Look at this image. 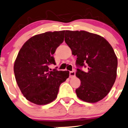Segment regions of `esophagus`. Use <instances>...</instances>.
<instances>
[{"mask_svg":"<svg viewBox=\"0 0 128 128\" xmlns=\"http://www.w3.org/2000/svg\"><path fill=\"white\" fill-rule=\"evenodd\" d=\"M75 74H76V73H75V72H74V71L70 72V78H73L74 76H75Z\"/></svg>","mask_w":128,"mask_h":128,"instance_id":"esophagus-1","label":"esophagus"}]
</instances>
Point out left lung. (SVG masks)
Here are the masks:
<instances>
[{
	"mask_svg": "<svg viewBox=\"0 0 128 128\" xmlns=\"http://www.w3.org/2000/svg\"><path fill=\"white\" fill-rule=\"evenodd\" d=\"M64 41L77 56L76 76L81 80L78 97L89 103L103 99L116 78L118 60L111 45L103 37L85 31H66ZM82 66L88 68L86 72L79 68Z\"/></svg>",
	"mask_w": 128,
	"mask_h": 128,
	"instance_id": "left-lung-1",
	"label": "left lung"
}]
</instances>
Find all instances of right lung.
Returning a JSON list of instances; mask_svg holds the SVG:
<instances>
[{
	"label": "right lung",
	"instance_id": "1",
	"mask_svg": "<svg viewBox=\"0 0 128 128\" xmlns=\"http://www.w3.org/2000/svg\"><path fill=\"white\" fill-rule=\"evenodd\" d=\"M65 31L46 32L27 40L14 64L17 84L25 98L36 105H46L57 97L60 84L69 77L68 71H50L55 64L54 54L64 40Z\"/></svg>",
	"mask_w": 128,
	"mask_h": 128
}]
</instances>
